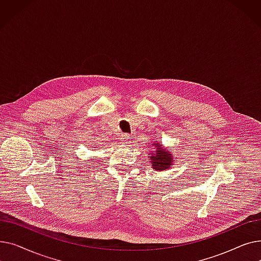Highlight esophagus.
I'll return each mask as SVG.
<instances>
[{
	"instance_id": "1",
	"label": "esophagus",
	"mask_w": 261,
	"mask_h": 261,
	"mask_svg": "<svg viewBox=\"0 0 261 261\" xmlns=\"http://www.w3.org/2000/svg\"><path fill=\"white\" fill-rule=\"evenodd\" d=\"M121 141L123 142V144H129V141H130V135L128 133L126 134H122L121 136Z\"/></svg>"
}]
</instances>
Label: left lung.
I'll return each mask as SVG.
<instances>
[{
	"mask_svg": "<svg viewBox=\"0 0 261 261\" xmlns=\"http://www.w3.org/2000/svg\"><path fill=\"white\" fill-rule=\"evenodd\" d=\"M156 147V151H152L151 153V163L153 169L155 170H165L172 165V154H170L169 149H162L160 145L154 144Z\"/></svg>",
	"mask_w": 261,
	"mask_h": 261,
	"instance_id": "8db88e82",
	"label": "left lung"
}]
</instances>
